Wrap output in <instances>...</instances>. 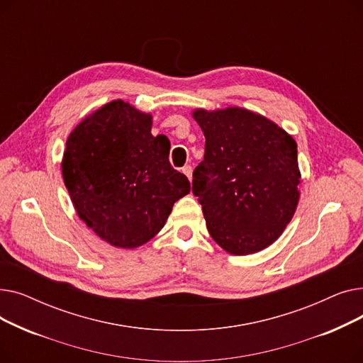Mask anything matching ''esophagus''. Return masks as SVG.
Returning a JSON list of instances; mask_svg holds the SVG:
<instances>
[{
	"instance_id": "1",
	"label": "esophagus",
	"mask_w": 363,
	"mask_h": 363,
	"mask_svg": "<svg viewBox=\"0 0 363 363\" xmlns=\"http://www.w3.org/2000/svg\"><path fill=\"white\" fill-rule=\"evenodd\" d=\"M182 174H184L189 181H191V179H193V167L189 166V164L184 166V167H182Z\"/></svg>"
}]
</instances>
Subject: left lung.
I'll use <instances>...</instances> for the list:
<instances>
[{"mask_svg": "<svg viewBox=\"0 0 363 363\" xmlns=\"http://www.w3.org/2000/svg\"><path fill=\"white\" fill-rule=\"evenodd\" d=\"M206 150L193 174L207 231L225 252L257 253L275 242L300 199L297 144L271 119L244 107L196 108Z\"/></svg>", "mask_w": 363, "mask_h": 363, "instance_id": "8db88e82", "label": "left lung"}]
</instances>
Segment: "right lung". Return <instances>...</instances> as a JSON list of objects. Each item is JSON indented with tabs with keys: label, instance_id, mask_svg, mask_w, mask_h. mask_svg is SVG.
Here are the masks:
<instances>
[{
	"label": "right lung",
	"instance_id": "right-lung-1",
	"mask_svg": "<svg viewBox=\"0 0 363 363\" xmlns=\"http://www.w3.org/2000/svg\"><path fill=\"white\" fill-rule=\"evenodd\" d=\"M152 116L123 100L106 103L70 132L63 181L78 216L103 241L137 249L160 233L189 181L170 166V143L151 135Z\"/></svg>",
	"mask_w": 363,
	"mask_h": 363
}]
</instances>
